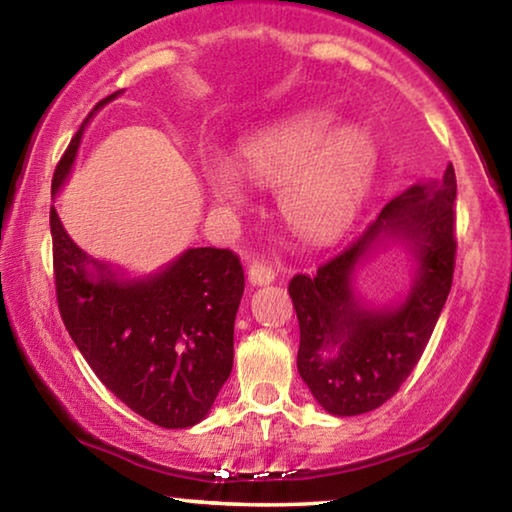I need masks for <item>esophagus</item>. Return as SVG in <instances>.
<instances>
[{
  "instance_id": "esophagus-1",
  "label": "esophagus",
  "mask_w": 512,
  "mask_h": 512,
  "mask_svg": "<svg viewBox=\"0 0 512 512\" xmlns=\"http://www.w3.org/2000/svg\"><path fill=\"white\" fill-rule=\"evenodd\" d=\"M248 280L253 285H266L276 280V269L266 259H253L248 266Z\"/></svg>"
}]
</instances>
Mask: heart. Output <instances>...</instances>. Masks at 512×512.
<instances>
[{"label":"heart","instance_id":"obj_1","mask_svg":"<svg viewBox=\"0 0 512 512\" xmlns=\"http://www.w3.org/2000/svg\"><path fill=\"white\" fill-rule=\"evenodd\" d=\"M376 148L357 127L331 132L325 113H301L239 148L234 171L259 185H280L278 206L294 232L329 239L348 225L369 187ZM229 167H215L208 187L215 201L239 206L243 190Z\"/></svg>","mask_w":512,"mask_h":512}]
</instances>
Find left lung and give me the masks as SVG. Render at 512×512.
<instances>
[{
    "label": "left lung",
    "mask_w": 512,
    "mask_h": 512,
    "mask_svg": "<svg viewBox=\"0 0 512 512\" xmlns=\"http://www.w3.org/2000/svg\"><path fill=\"white\" fill-rule=\"evenodd\" d=\"M455 167L441 181L417 183L392 199L378 220L313 276L290 280L299 320L297 369L313 397L331 415H362L399 392L427 348L455 273ZM385 235H399L416 250L418 276L406 302L366 309L351 292V273Z\"/></svg>",
    "instance_id": "left-lung-1"
}]
</instances>
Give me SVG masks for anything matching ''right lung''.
Returning <instances> with one entry per match:
<instances>
[{
  "instance_id": "obj_1",
  "label": "right lung",
  "mask_w": 512,
  "mask_h": 512,
  "mask_svg": "<svg viewBox=\"0 0 512 512\" xmlns=\"http://www.w3.org/2000/svg\"><path fill=\"white\" fill-rule=\"evenodd\" d=\"M85 122L57 162L53 192L69 176ZM50 234L57 308L95 376L157 427L204 420L232 373L241 259L232 250L190 248L155 276L120 280L69 239L55 208Z\"/></svg>"
}]
</instances>
